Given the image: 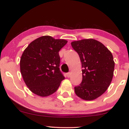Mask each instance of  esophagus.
I'll use <instances>...</instances> for the list:
<instances>
[{"instance_id": "esophagus-1", "label": "esophagus", "mask_w": 129, "mask_h": 129, "mask_svg": "<svg viewBox=\"0 0 129 129\" xmlns=\"http://www.w3.org/2000/svg\"><path fill=\"white\" fill-rule=\"evenodd\" d=\"M67 76L68 78H70V77H71V73H67Z\"/></svg>"}]
</instances>
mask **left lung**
<instances>
[{
  "instance_id": "left-lung-1",
  "label": "left lung",
  "mask_w": 129,
  "mask_h": 129,
  "mask_svg": "<svg viewBox=\"0 0 129 129\" xmlns=\"http://www.w3.org/2000/svg\"><path fill=\"white\" fill-rule=\"evenodd\" d=\"M81 62L82 80L74 87L76 95L85 100L102 95L110 84L114 69L111 52L102 43L93 39L71 42Z\"/></svg>"
}]
</instances>
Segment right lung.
Instances as JSON below:
<instances>
[{"instance_id":"add662e5","label":"right lung","mask_w":129,"mask_h":129,"mask_svg":"<svg viewBox=\"0 0 129 129\" xmlns=\"http://www.w3.org/2000/svg\"><path fill=\"white\" fill-rule=\"evenodd\" d=\"M67 41L43 36L30 42L20 61L22 76L29 89L41 97L58 90L65 77L59 70V51Z\"/></svg>"}]
</instances>
